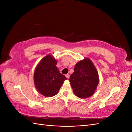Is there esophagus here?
Listing matches in <instances>:
<instances>
[{"label":"esophagus","mask_w":132,"mask_h":132,"mask_svg":"<svg viewBox=\"0 0 132 132\" xmlns=\"http://www.w3.org/2000/svg\"><path fill=\"white\" fill-rule=\"evenodd\" d=\"M65 77H66V78H67V79H69V74H65Z\"/></svg>","instance_id":"obj_1"}]
</instances>
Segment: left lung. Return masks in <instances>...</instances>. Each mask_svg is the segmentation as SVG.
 Instances as JSON below:
<instances>
[{"label":"left lung","instance_id":"8db88e82","mask_svg":"<svg viewBox=\"0 0 132 132\" xmlns=\"http://www.w3.org/2000/svg\"><path fill=\"white\" fill-rule=\"evenodd\" d=\"M74 94L86 98L93 95L99 82L98 74L93 63L87 58L76 64L69 79Z\"/></svg>","mask_w":132,"mask_h":132}]
</instances>
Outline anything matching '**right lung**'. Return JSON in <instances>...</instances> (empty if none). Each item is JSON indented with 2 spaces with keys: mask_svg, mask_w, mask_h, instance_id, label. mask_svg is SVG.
I'll use <instances>...</instances> for the list:
<instances>
[{
  "mask_svg": "<svg viewBox=\"0 0 132 132\" xmlns=\"http://www.w3.org/2000/svg\"><path fill=\"white\" fill-rule=\"evenodd\" d=\"M57 62L51 54L43 57L35 70L34 80L38 92L46 97H52L57 93L67 78L59 72Z\"/></svg>",
  "mask_w": 132,
  "mask_h": 132,
  "instance_id": "obj_1",
  "label": "right lung"
}]
</instances>
